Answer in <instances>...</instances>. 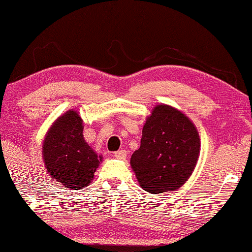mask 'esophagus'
Masks as SVG:
<instances>
[{
  "mask_svg": "<svg viewBox=\"0 0 252 252\" xmlns=\"http://www.w3.org/2000/svg\"><path fill=\"white\" fill-rule=\"evenodd\" d=\"M114 156H115V158H121V160H124V158H126V152L124 149L117 150V152H115Z\"/></svg>",
  "mask_w": 252,
  "mask_h": 252,
  "instance_id": "1",
  "label": "esophagus"
}]
</instances>
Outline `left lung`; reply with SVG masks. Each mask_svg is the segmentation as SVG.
I'll return each mask as SVG.
<instances>
[{
  "mask_svg": "<svg viewBox=\"0 0 252 252\" xmlns=\"http://www.w3.org/2000/svg\"><path fill=\"white\" fill-rule=\"evenodd\" d=\"M200 150L194 124L182 112L158 105L143 126L141 146L131 155L141 187L152 194L175 190L192 174Z\"/></svg>",
  "mask_w": 252,
  "mask_h": 252,
  "instance_id": "1",
  "label": "left lung"
}]
</instances>
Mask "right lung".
<instances>
[{
  "mask_svg": "<svg viewBox=\"0 0 252 252\" xmlns=\"http://www.w3.org/2000/svg\"><path fill=\"white\" fill-rule=\"evenodd\" d=\"M42 154L52 178L72 189L88 186L102 161V156H98L84 140L83 121L72 110L51 126Z\"/></svg>",
  "mask_w": 252,
  "mask_h": 252,
  "instance_id": "add662e5",
  "label": "right lung"
}]
</instances>
